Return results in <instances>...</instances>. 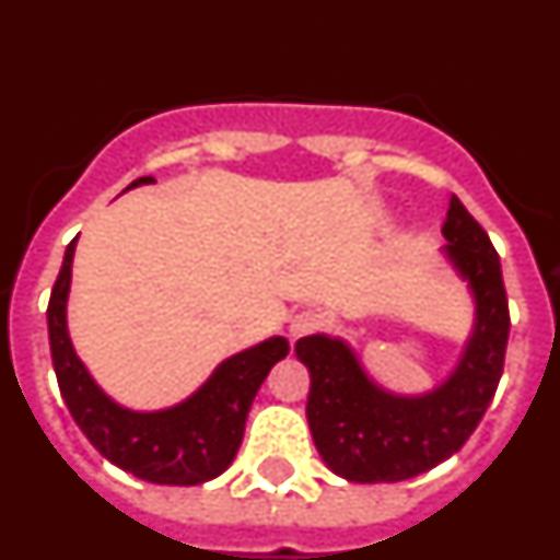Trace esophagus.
<instances>
[{
    "label": "esophagus",
    "mask_w": 560,
    "mask_h": 560,
    "mask_svg": "<svg viewBox=\"0 0 560 560\" xmlns=\"http://www.w3.org/2000/svg\"><path fill=\"white\" fill-rule=\"evenodd\" d=\"M323 325V316L316 314V311H296L294 316H291V323H289V336L291 339H300V336H308L314 334L316 328Z\"/></svg>",
    "instance_id": "34e87169"
}]
</instances>
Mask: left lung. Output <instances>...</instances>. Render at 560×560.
Here are the masks:
<instances>
[{
	"mask_svg": "<svg viewBox=\"0 0 560 560\" xmlns=\"http://www.w3.org/2000/svg\"><path fill=\"white\" fill-rule=\"evenodd\" d=\"M443 260L471 296L474 325L457 364L423 393L384 387L348 339L311 334L294 345L311 375L308 418L314 446L348 482H400L429 471L465 446L502 378L508 296L491 237L452 196L443 224Z\"/></svg>",
	"mask_w": 560,
	"mask_h": 560,
	"instance_id": "left-lung-1",
	"label": "left lung"
}]
</instances>
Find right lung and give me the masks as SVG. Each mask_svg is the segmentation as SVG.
Listing matches in <instances>:
<instances>
[{
  "label": "right lung",
  "instance_id": "1",
  "mask_svg": "<svg viewBox=\"0 0 560 560\" xmlns=\"http://www.w3.org/2000/svg\"><path fill=\"white\" fill-rule=\"evenodd\" d=\"M153 185L151 176L131 187ZM75 244L67 246L47 308L49 353L61 398L78 429L108 463L156 485H201L224 474L244 440L246 415L257 389L277 361L289 355L285 336H269L237 350L212 370L210 378L179 404L131 409L114 400L89 373L69 339L67 303Z\"/></svg>",
  "mask_w": 560,
  "mask_h": 560
}]
</instances>
